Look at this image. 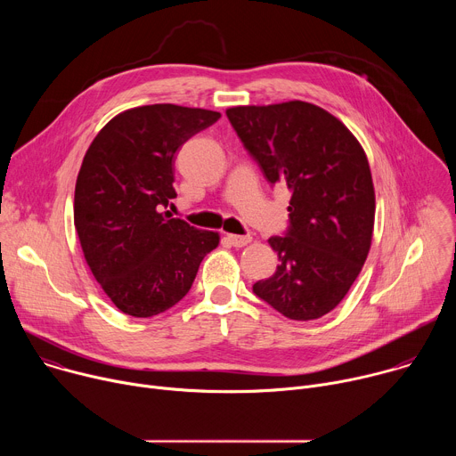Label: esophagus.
Wrapping results in <instances>:
<instances>
[{
    "label": "esophagus",
    "mask_w": 456,
    "mask_h": 456,
    "mask_svg": "<svg viewBox=\"0 0 456 456\" xmlns=\"http://www.w3.org/2000/svg\"><path fill=\"white\" fill-rule=\"evenodd\" d=\"M227 240L232 247H245L252 241V236H240V234H227Z\"/></svg>",
    "instance_id": "obj_1"
}]
</instances>
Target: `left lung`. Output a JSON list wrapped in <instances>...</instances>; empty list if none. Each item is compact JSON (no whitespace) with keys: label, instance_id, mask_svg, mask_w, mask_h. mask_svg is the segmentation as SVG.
<instances>
[{"label":"left lung","instance_id":"1","mask_svg":"<svg viewBox=\"0 0 456 456\" xmlns=\"http://www.w3.org/2000/svg\"><path fill=\"white\" fill-rule=\"evenodd\" d=\"M227 117L271 183L292 191L280 265L252 285L294 321L334 310L357 280L373 236L375 189L361 142L332 113L305 101L232 106Z\"/></svg>","mask_w":456,"mask_h":456}]
</instances>
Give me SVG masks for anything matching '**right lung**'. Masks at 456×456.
I'll list each match as a JSON object with an SVG mask.
<instances>
[{"instance_id":"add662e5","label":"right lung","mask_w":456,"mask_h":456,"mask_svg":"<svg viewBox=\"0 0 456 456\" xmlns=\"http://www.w3.org/2000/svg\"><path fill=\"white\" fill-rule=\"evenodd\" d=\"M218 111L176 104L129 108L90 144L76 182L74 225L86 264L124 314L151 317L191 289L220 234L171 218L175 153Z\"/></svg>"}]
</instances>
